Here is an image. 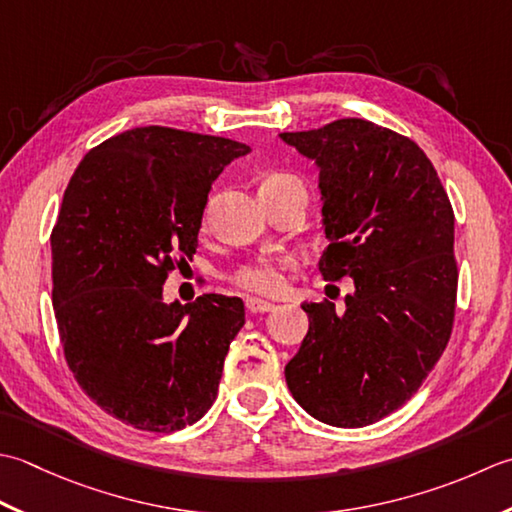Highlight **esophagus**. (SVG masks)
Wrapping results in <instances>:
<instances>
[{
  "mask_svg": "<svg viewBox=\"0 0 512 512\" xmlns=\"http://www.w3.org/2000/svg\"><path fill=\"white\" fill-rule=\"evenodd\" d=\"M245 305H247V311H252V314H265V311H271L276 307L274 302L263 300V298H247Z\"/></svg>",
  "mask_w": 512,
  "mask_h": 512,
  "instance_id": "1",
  "label": "esophagus"
}]
</instances>
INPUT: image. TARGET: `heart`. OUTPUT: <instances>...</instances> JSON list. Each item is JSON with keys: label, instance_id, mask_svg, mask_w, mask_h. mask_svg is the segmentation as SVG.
Listing matches in <instances>:
<instances>
[{"label": "heart", "instance_id": "b5f03b06", "mask_svg": "<svg viewBox=\"0 0 512 512\" xmlns=\"http://www.w3.org/2000/svg\"><path fill=\"white\" fill-rule=\"evenodd\" d=\"M267 181H294V183H298L296 179H291V176H287V174H276ZM283 269H285V263H280V260H256V263L238 269L236 285L247 289V291H252V294L276 296L285 289Z\"/></svg>", "mask_w": 512, "mask_h": 512}]
</instances>
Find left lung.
Wrapping results in <instances>:
<instances>
[{"mask_svg": "<svg viewBox=\"0 0 512 512\" xmlns=\"http://www.w3.org/2000/svg\"><path fill=\"white\" fill-rule=\"evenodd\" d=\"M280 139L320 172L322 278H353L342 309L302 305L287 387L316 420L360 429L411 400L451 338L453 207L420 145L382 125L338 119Z\"/></svg>", "mask_w": 512, "mask_h": 512, "instance_id": "obj_1", "label": "left lung"}]
</instances>
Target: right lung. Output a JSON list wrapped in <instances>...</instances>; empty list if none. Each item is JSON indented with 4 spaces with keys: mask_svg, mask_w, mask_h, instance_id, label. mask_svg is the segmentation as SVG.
<instances>
[{
    "mask_svg": "<svg viewBox=\"0 0 512 512\" xmlns=\"http://www.w3.org/2000/svg\"><path fill=\"white\" fill-rule=\"evenodd\" d=\"M249 145L148 125L83 156L52 227V307L68 367L92 402L139 431H181L210 409L236 296L165 302L192 258L212 183Z\"/></svg>",
    "mask_w": 512,
    "mask_h": 512,
    "instance_id": "1",
    "label": "right lung"
}]
</instances>
